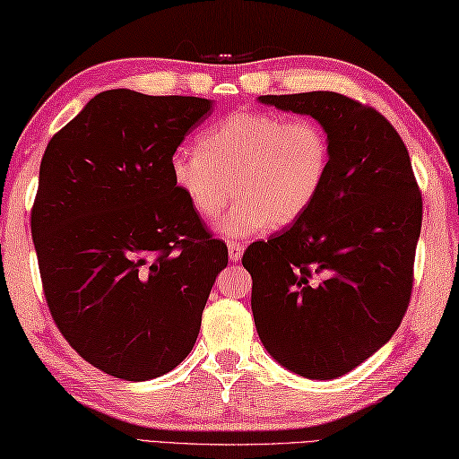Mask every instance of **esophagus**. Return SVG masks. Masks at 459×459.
Returning a JSON list of instances; mask_svg holds the SVG:
<instances>
[{
    "mask_svg": "<svg viewBox=\"0 0 459 459\" xmlns=\"http://www.w3.org/2000/svg\"><path fill=\"white\" fill-rule=\"evenodd\" d=\"M228 250H230V260L238 263V260L242 258V254H244V242H230Z\"/></svg>",
    "mask_w": 459,
    "mask_h": 459,
    "instance_id": "obj_1",
    "label": "esophagus"
}]
</instances>
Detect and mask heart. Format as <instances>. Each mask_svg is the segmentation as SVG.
I'll use <instances>...</instances> for the list:
<instances>
[{"mask_svg":"<svg viewBox=\"0 0 459 459\" xmlns=\"http://www.w3.org/2000/svg\"><path fill=\"white\" fill-rule=\"evenodd\" d=\"M333 143L312 118L264 110H236L203 131L201 147H180L170 160L176 188L201 220H220V231L248 238L299 221L326 186Z\"/></svg>","mask_w":459,"mask_h":459,"instance_id":"heart-1","label":"heart"}]
</instances>
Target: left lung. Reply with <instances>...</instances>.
<instances>
[{"label": "left lung", "mask_w": 459, "mask_h": 459, "mask_svg": "<svg viewBox=\"0 0 459 459\" xmlns=\"http://www.w3.org/2000/svg\"><path fill=\"white\" fill-rule=\"evenodd\" d=\"M326 129L333 168L314 207L242 264L264 349L309 379L341 377L390 341L411 303L422 196L404 141L336 91L260 96Z\"/></svg>", "instance_id": "1"}]
</instances>
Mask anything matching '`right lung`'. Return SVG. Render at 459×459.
I'll list each match as a JSON object with an SVG mask.
<instances>
[{"label":"right lung","mask_w":459,"mask_h":459,"mask_svg":"<svg viewBox=\"0 0 459 459\" xmlns=\"http://www.w3.org/2000/svg\"><path fill=\"white\" fill-rule=\"evenodd\" d=\"M211 100L108 90L48 141L30 211L42 291L82 359L145 382L195 347L228 246L176 188L170 160Z\"/></svg>","instance_id":"right-lung-1"}]
</instances>
